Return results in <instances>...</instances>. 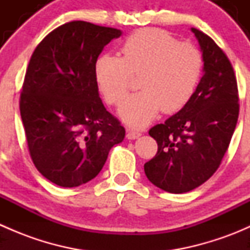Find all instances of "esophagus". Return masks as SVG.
<instances>
[{"instance_id": "34e87169", "label": "esophagus", "mask_w": 250, "mask_h": 250, "mask_svg": "<svg viewBox=\"0 0 250 250\" xmlns=\"http://www.w3.org/2000/svg\"><path fill=\"white\" fill-rule=\"evenodd\" d=\"M140 135H141V133H139V132H135V130H132V129H127V135H125V137H127V139L133 140V139H137V138H139Z\"/></svg>"}]
</instances>
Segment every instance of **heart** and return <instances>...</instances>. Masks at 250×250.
Instances as JSON below:
<instances>
[{"mask_svg":"<svg viewBox=\"0 0 250 250\" xmlns=\"http://www.w3.org/2000/svg\"><path fill=\"white\" fill-rule=\"evenodd\" d=\"M203 54L195 44L178 42L156 27L137 30L121 47V58L103 54L94 77L105 102L118 105L127 95L132 76H139V93L128 97L118 113L127 125L144 128L158 113H174L186 106L203 72Z\"/></svg>","mask_w":250,"mask_h":250,"instance_id":"heart-1","label":"heart"}]
</instances>
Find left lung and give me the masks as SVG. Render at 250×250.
<instances>
[{"instance_id":"1","label":"left lung","mask_w":250,"mask_h":250,"mask_svg":"<svg viewBox=\"0 0 250 250\" xmlns=\"http://www.w3.org/2000/svg\"><path fill=\"white\" fill-rule=\"evenodd\" d=\"M191 30L202 50L204 75L186 106L148 130L158 150L144 165L148 180L170 193L188 192L216 172L239 113L230 60L208 35Z\"/></svg>"}]
</instances>
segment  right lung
<instances>
[{"instance_id":"obj_1","label":"right lung","mask_w":250,"mask_h":250,"mask_svg":"<svg viewBox=\"0 0 250 250\" xmlns=\"http://www.w3.org/2000/svg\"><path fill=\"white\" fill-rule=\"evenodd\" d=\"M121 30L75 20L47 35L34 50L20 94L30 156L40 173L62 188L99 174L113 145L125 139L121 122L105 109L94 65Z\"/></svg>"}]
</instances>
